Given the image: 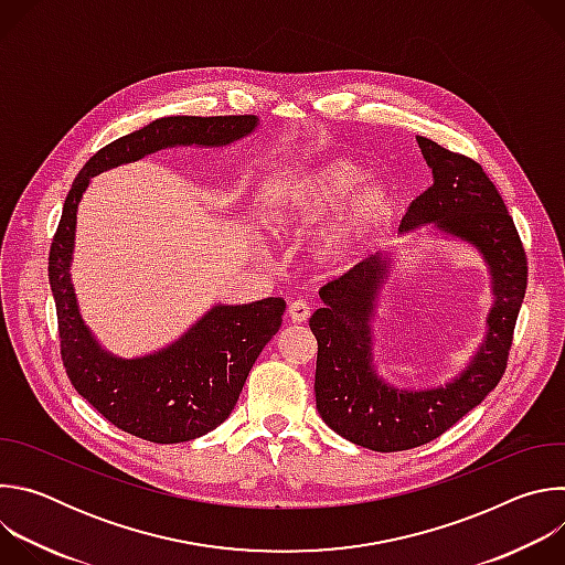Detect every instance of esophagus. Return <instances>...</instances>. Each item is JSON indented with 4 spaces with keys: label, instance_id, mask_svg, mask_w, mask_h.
Wrapping results in <instances>:
<instances>
[{
    "label": "esophagus",
    "instance_id": "obj_1",
    "mask_svg": "<svg viewBox=\"0 0 565 565\" xmlns=\"http://www.w3.org/2000/svg\"><path fill=\"white\" fill-rule=\"evenodd\" d=\"M288 317L295 321V324H301V321L310 317V306L303 299H295L288 306Z\"/></svg>",
    "mask_w": 565,
    "mask_h": 565
}]
</instances>
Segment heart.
<instances>
[{
    "label": "heart",
    "mask_w": 565,
    "mask_h": 565,
    "mask_svg": "<svg viewBox=\"0 0 565 565\" xmlns=\"http://www.w3.org/2000/svg\"><path fill=\"white\" fill-rule=\"evenodd\" d=\"M360 177V170L347 160H333L295 177L270 194L266 218L277 230H303L342 202L333 221L315 238V257L321 264H342L366 244L391 210L388 192L377 183L350 192Z\"/></svg>",
    "instance_id": "1"
}]
</instances>
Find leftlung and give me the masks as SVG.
Wrapping results in <instances>:
<instances>
[{
    "label": "left lung",
    "instance_id": "obj_1",
    "mask_svg": "<svg viewBox=\"0 0 565 565\" xmlns=\"http://www.w3.org/2000/svg\"><path fill=\"white\" fill-rule=\"evenodd\" d=\"M418 145L434 172V183L409 203L399 232L436 223L471 241L492 268L497 301L488 319V340L469 369L445 388L409 393L386 386L371 369L369 317L386 264L369 257L321 286L324 308L310 317L317 340V412L342 438L382 454L431 443L486 399L508 369L527 288L525 248L490 177L465 153L425 136H418Z\"/></svg>",
    "mask_w": 565,
    "mask_h": 565
}]
</instances>
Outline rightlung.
<instances>
[{
    "label": "right lung",
    "mask_w": 565,
    "mask_h": 565,
    "mask_svg": "<svg viewBox=\"0 0 565 565\" xmlns=\"http://www.w3.org/2000/svg\"><path fill=\"white\" fill-rule=\"evenodd\" d=\"M255 125V116L158 118L96 151L66 194L49 250L62 364L75 391L114 427L136 438L172 445L216 429L232 414L255 360L279 331L286 301L268 297L216 306L166 351L129 362L107 355L77 312L68 277L79 196L103 170L170 145H225L250 134Z\"/></svg>",
    "instance_id": "obj_1"
}]
</instances>
